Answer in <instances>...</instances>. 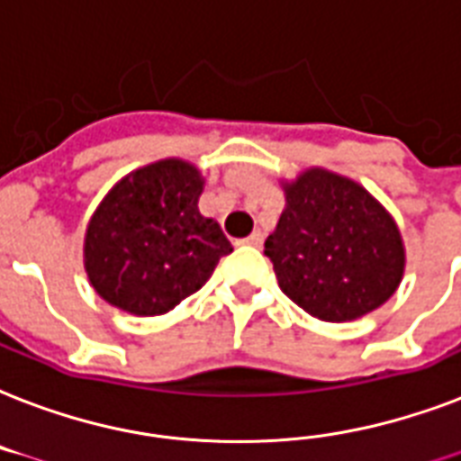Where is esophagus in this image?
<instances>
[{
    "label": "esophagus",
    "instance_id": "obj_1",
    "mask_svg": "<svg viewBox=\"0 0 461 461\" xmlns=\"http://www.w3.org/2000/svg\"><path fill=\"white\" fill-rule=\"evenodd\" d=\"M245 245H252V248H259V245H262L264 242V235H262V230H255V233L252 235H248V238H245Z\"/></svg>",
    "mask_w": 461,
    "mask_h": 461
}]
</instances>
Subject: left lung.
<instances>
[{
	"label": "left lung",
	"instance_id": "8db88e82",
	"mask_svg": "<svg viewBox=\"0 0 461 461\" xmlns=\"http://www.w3.org/2000/svg\"><path fill=\"white\" fill-rule=\"evenodd\" d=\"M281 187L286 206L264 242L281 291L322 322H351L390 301L406 267L392 213L327 167H305Z\"/></svg>",
	"mask_w": 461,
	"mask_h": 461
}]
</instances>
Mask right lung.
<instances>
[{
    "mask_svg": "<svg viewBox=\"0 0 461 461\" xmlns=\"http://www.w3.org/2000/svg\"><path fill=\"white\" fill-rule=\"evenodd\" d=\"M204 175L160 158L117 180L84 235V269L103 301L137 317L166 315L197 294L233 248L199 213Z\"/></svg>",
    "mask_w": 461,
    "mask_h": 461,
    "instance_id": "right-lung-1",
    "label": "right lung"
}]
</instances>
